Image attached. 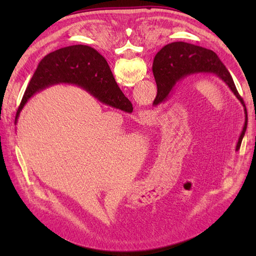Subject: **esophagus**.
Instances as JSON below:
<instances>
[{
	"label": "esophagus",
	"instance_id": "1",
	"mask_svg": "<svg viewBox=\"0 0 256 256\" xmlns=\"http://www.w3.org/2000/svg\"><path fill=\"white\" fill-rule=\"evenodd\" d=\"M144 114H145V113H144Z\"/></svg>",
	"mask_w": 256,
	"mask_h": 256
}]
</instances>
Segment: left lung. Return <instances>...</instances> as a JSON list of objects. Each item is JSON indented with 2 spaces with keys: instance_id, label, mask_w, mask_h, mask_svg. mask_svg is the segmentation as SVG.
Returning <instances> with one entry per match:
<instances>
[{
  "instance_id": "1",
  "label": "left lung",
  "mask_w": 256,
  "mask_h": 256,
  "mask_svg": "<svg viewBox=\"0 0 256 256\" xmlns=\"http://www.w3.org/2000/svg\"><path fill=\"white\" fill-rule=\"evenodd\" d=\"M153 74L157 84V96L153 102L155 106L165 103L178 81L189 76L214 74L224 81L244 108L246 121L236 144V148H240L248 125L246 106L243 98L238 94L229 70L214 52L184 42H170L156 54L153 62Z\"/></svg>"
}]
</instances>
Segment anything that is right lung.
Returning a JSON list of instances; mask_svg holds the SVG:
<instances>
[{
  "label": "right lung",
  "mask_w": 256,
  "mask_h": 256,
  "mask_svg": "<svg viewBox=\"0 0 256 256\" xmlns=\"http://www.w3.org/2000/svg\"><path fill=\"white\" fill-rule=\"evenodd\" d=\"M72 84L82 86L104 104L132 112V103L116 82L103 56L92 47L74 45L52 52L38 64L18 108L15 124L20 111L32 96L47 86Z\"/></svg>",
  "instance_id": "obj_1"
}]
</instances>
